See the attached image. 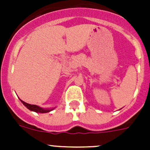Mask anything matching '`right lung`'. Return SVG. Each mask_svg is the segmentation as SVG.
Returning <instances> with one entry per match:
<instances>
[{
    "label": "right lung",
    "mask_w": 150,
    "mask_h": 150,
    "mask_svg": "<svg viewBox=\"0 0 150 150\" xmlns=\"http://www.w3.org/2000/svg\"><path fill=\"white\" fill-rule=\"evenodd\" d=\"M20 100L22 104H23L24 105L27 107L28 109L30 110V111H34V112H36L46 113V112H50V111L53 110L55 108V107H54V108H48V109H47V108H43V107H40L38 105H34V104H28V103L23 101V100Z\"/></svg>",
    "instance_id": "right-lung-1"
}]
</instances>
